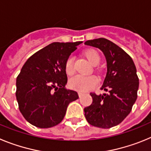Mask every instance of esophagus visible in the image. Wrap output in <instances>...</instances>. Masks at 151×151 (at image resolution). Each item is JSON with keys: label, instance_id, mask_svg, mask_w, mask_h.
Masks as SVG:
<instances>
[{"label": "esophagus", "instance_id": "1", "mask_svg": "<svg viewBox=\"0 0 151 151\" xmlns=\"http://www.w3.org/2000/svg\"><path fill=\"white\" fill-rule=\"evenodd\" d=\"M83 94H84V93H82V92H78V96H79V97H82Z\"/></svg>", "mask_w": 151, "mask_h": 151}]
</instances>
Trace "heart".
Masks as SVG:
<instances>
[{"label": "heart", "mask_w": 151, "mask_h": 151, "mask_svg": "<svg viewBox=\"0 0 151 151\" xmlns=\"http://www.w3.org/2000/svg\"><path fill=\"white\" fill-rule=\"evenodd\" d=\"M85 55L88 60L92 65H97L100 62L101 57L99 54L94 49H89L85 52ZM73 58L69 57L65 63V71L68 76H72L74 73L75 69L73 66ZM97 84V79L94 76H80L77 75L72 77L69 81V87L78 91H87L94 88Z\"/></svg>", "instance_id": "heart-1"}]
</instances>
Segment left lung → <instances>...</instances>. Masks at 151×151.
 <instances>
[{"label": "left lung", "instance_id": "left-lung-1", "mask_svg": "<svg viewBox=\"0 0 151 151\" xmlns=\"http://www.w3.org/2000/svg\"><path fill=\"white\" fill-rule=\"evenodd\" d=\"M85 45L100 49L106 57L107 72L101 89L108 91L91 93L93 101L84 109L85 116L91 125L110 129L124 120L137 99L139 79L135 65L129 54L106 38L89 40Z\"/></svg>", "mask_w": 151, "mask_h": 151}]
</instances>
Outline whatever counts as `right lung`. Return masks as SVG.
<instances>
[{
  "label": "right lung",
  "instance_id": "obj_1",
  "mask_svg": "<svg viewBox=\"0 0 151 151\" xmlns=\"http://www.w3.org/2000/svg\"><path fill=\"white\" fill-rule=\"evenodd\" d=\"M82 41L54 42L27 60L17 78V97L22 115L41 129L58 125L78 93L66 88L65 63Z\"/></svg>",
  "mask_w": 151,
  "mask_h": 151
}]
</instances>
